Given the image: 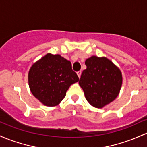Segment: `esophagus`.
Masks as SVG:
<instances>
[{
    "mask_svg": "<svg viewBox=\"0 0 147 147\" xmlns=\"http://www.w3.org/2000/svg\"><path fill=\"white\" fill-rule=\"evenodd\" d=\"M77 75H78L79 78H80V77H81V75H82V71H78V72H77Z\"/></svg>",
    "mask_w": 147,
    "mask_h": 147,
    "instance_id": "obj_1",
    "label": "esophagus"
}]
</instances>
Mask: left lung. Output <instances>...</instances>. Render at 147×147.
<instances>
[{
    "mask_svg": "<svg viewBox=\"0 0 147 147\" xmlns=\"http://www.w3.org/2000/svg\"><path fill=\"white\" fill-rule=\"evenodd\" d=\"M79 84L92 106L102 108L118 96L122 85L121 72L106 57L92 56L85 61Z\"/></svg>",
    "mask_w": 147,
    "mask_h": 147,
    "instance_id": "obj_1",
    "label": "left lung"
}]
</instances>
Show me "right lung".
Returning a JSON list of instances; mask_svg holds the SVG:
<instances>
[{"mask_svg": "<svg viewBox=\"0 0 147 147\" xmlns=\"http://www.w3.org/2000/svg\"><path fill=\"white\" fill-rule=\"evenodd\" d=\"M78 81L70 61L59 54H46L33 63L28 72L32 94L48 107L58 105L65 98L70 85Z\"/></svg>", "mask_w": 147, "mask_h": 147, "instance_id": "1", "label": "right lung"}]
</instances>
